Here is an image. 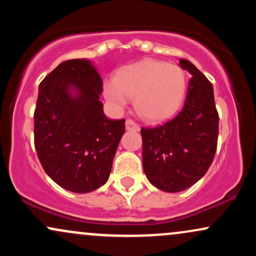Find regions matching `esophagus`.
I'll list each match as a JSON object with an SVG mask.
<instances>
[{
    "instance_id": "obj_1",
    "label": "esophagus",
    "mask_w": 256,
    "mask_h": 256,
    "mask_svg": "<svg viewBox=\"0 0 256 256\" xmlns=\"http://www.w3.org/2000/svg\"><path fill=\"white\" fill-rule=\"evenodd\" d=\"M125 126H126V130H134V131L140 130V125H138L137 122H134V120H132V119L126 120Z\"/></svg>"
}]
</instances>
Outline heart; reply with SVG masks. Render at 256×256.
Here are the masks:
<instances>
[{"label":"heart","instance_id":"heart-1","mask_svg":"<svg viewBox=\"0 0 256 256\" xmlns=\"http://www.w3.org/2000/svg\"><path fill=\"white\" fill-rule=\"evenodd\" d=\"M186 91V76L174 64L140 60L122 67L114 80L104 84L106 98L114 107H124L134 98V108L148 122L171 118L180 108Z\"/></svg>","mask_w":256,"mask_h":256}]
</instances>
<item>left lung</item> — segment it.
Masks as SVG:
<instances>
[{"mask_svg":"<svg viewBox=\"0 0 256 256\" xmlns=\"http://www.w3.org/2000/svg\"><path fill=\"white\" fill-rule=\"evenodd\" d=\"M179 64L192 74L184 107L164 125L140 128L143 170L166 192H183L204 177L218 144L213 85L190 61L180 58Z\"/></svg>","mask_w":256,"mask_h":256,"instance_id":"obj_1","label":"left lung"}]
</instances>
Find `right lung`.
<instances>
[{
    "label": "right lung",
    "mask_w": 256,
    "mask_h": 256,
    "mask_svg": "<svg viewBox=\"0 0 256 256\" xmlns=\"http://www.w3.org/2000/svg\"><path fill=\"white\" fill-rule=\"evenodd\" d=\"M102 91L98 71L83 58L64 61L40 84L34 148L46 174L72 192H94L108 180L125 132V119L104 116Z\"/></svg>",
    "instance_id": "1"
}]
</instances>
